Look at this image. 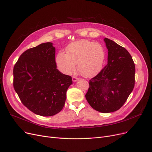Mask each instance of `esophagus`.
Masks as SVG:
<instances>
[{"instance_id":"1","label":"esophagus","mask_w":152,"mask_h":152,"mask_svg":"<svg viewBox=\"0 0 152 152\" xmlns=\"http://www.w3.org/2000/svg\"><path fill=\"white\" fill-rule=\"evenodd\" d=\"M78 78H77L76 77H72V81L73 82H77L78 80Z\"/></svg>"}]
</instances>
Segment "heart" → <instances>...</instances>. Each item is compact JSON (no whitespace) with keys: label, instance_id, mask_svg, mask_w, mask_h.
Here are the masks:
<instances>
[{"label":"heart","instance_id":"obj_1","mask_svg":"<svg viewBox=\"0 0 152 152\" xmlns=\"http://www.w3.org/2000/svg\"><path fill=\"white\" fill-rule=\"evenodd\" d=\"M66 53L60 51L56 58L59 70L67 75L75 70L86 78L91 77L99 72L105 59V51L100 43L80 40L69 44Z\"/></svg>","mask_w":152,"mask_h":152}]
</instances>
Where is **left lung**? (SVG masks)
<instances>
[{
  "instance_id": "obj_1",
  "label": "left lung",
  "mask_w": 152,
  "mask_h": 152,
  "mask_svg": "<svg viewBox=\"0 0 152 152\" xmlns=\"http://www.w3.org/2000/svg\"><path fill=\"white\" fill-rule=\"evenodd\" d=\"M107 64L90 80L85 97L92 107L102 113L117 111L123 105L133 90L135 65L129 53L107 38Z\"/></svg>"
}]
</instances>
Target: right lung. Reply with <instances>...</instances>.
I'll return each mask as SVG.
<instances>
[{
  "instance_id": "obj_1",
  "label": "right lung",
  "mask_w": 152,
  "mask_h": 152,
  "mask_svg": "<svg viewBox=\"0 0 152 152\" xmlns=\"http://www.w3.org/2000/svg\"><path fill=\"white\" fill-rule=\"evenodd\" d=\"M72 77L56 69L51 42L27 50L13 68V87L21 102L34 113L50 117L63 108Z\"/></svg>"
}]
</instances>
